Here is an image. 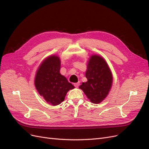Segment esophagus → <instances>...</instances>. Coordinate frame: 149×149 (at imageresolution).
<instances>
[{"instance_id": "esophagus-1", "label": "esophagus", "mask_w": 149, "mask_h": 149, "mask_svg": "<svg viewBox=\"0 0 149 149\" xmlns=\"http://www.w3.org/2000/svg\"><path fill=\"white\" fill-rule=\"evenodd\" d=\"M74 86L76 87V88H78L79 86V82H78V83H76L74 84Z\"/></svg>"}]
</instances>
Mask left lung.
Returning <instances> with one entry per match:
<instances>
[{
	"label": "left lung",
	"instance_id": "8db88e82",
	"mask_svg": "<svg viewBox=\"0 0 149 149\" xmlns=\"http://www.w3.org/2000/svg\"><path fill=\"white\" fill-rule=\"evenodd\" d=\"M86 78L88 81L83 83L79 88L91 102L100 103L108 95L112 83L111 71L102 57L96 55L90 57Z\"/></svg>",
	"mask_w": 149,
	"mask_h": 149
}]
</instances>
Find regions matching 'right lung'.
Listing matches in <instances>:
<instances>
[{
	"mask_svg": "<svg viewBox=\"0 0 149 149\" xmlns=\"http://www.w3.org/2000/svg\"><path fill=\"white\" fill-rule=\"evenodd\" d=\"M60 58L52 55L47 58L37 70L35 78V86L38 93L48 104L56 106L65 100L66 93L74 88L60 74Z\"/></svg>",
	"mask_w": 149,
	"mask_h": 149,
	"instance_id": "add662e5",
	"label": "right lung"
}]
</instances>
